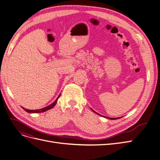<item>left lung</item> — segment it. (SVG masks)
<instances>
[{
    "label": "left lung",
    "mask_w": 160,
    "mask_h": 160,
    "mask_svg": "<svg viewBox=\"0 0 160 160\" xmlns=\"http://www.w3.org/2000/svg\"><path fill=\"white\" fill-rule=\"evenodd\" d=\"M93 112H94V113H97V114H98V115H99V113H96L95 111H93ZM119 118H109V119H119Z\"/></svg>",
    "instance_id": "1"
}]
</instances>
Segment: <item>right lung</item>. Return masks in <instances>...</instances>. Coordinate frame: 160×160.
<instances>
[{
	"label": "right lung",
	"instance_id": "obj_1",
	"mask_svg": "<svg viewBox=\"0 0 160 160\" xmlns=\"http://www.w3.org/2000/svg\"><path fill=\"white\" fill-rule=\"evenodd\" d=\"M60 95L58 96V98H57V99L54 101V102H53L52 104H51L50 105L47 106V107H46V108H42L41 109H37V110H29V109H25V108H22V109L25 110V111H26L27 112H28V113H41V112H44V111H46L49 110V109H51V108H52L53 107H54V106L55 105V104L57 102L58 99H59V98L60 97Z\"/></svg>",
	"mask_w": 160,
	"mask_h": 160
}]
</instances>
